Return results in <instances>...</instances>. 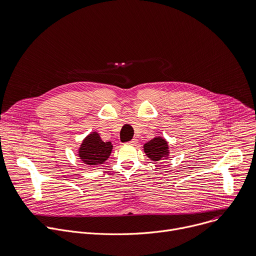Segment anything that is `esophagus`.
<instances>
[{"instance_id": "1", "label": "esophagus", "mask_w": 256, "mask_h": 256, "mask_svg": "<svg viewBox=\"0 0 256 256\" xmlns=\"http://www.w3.org/2000/svg\"><path fill=\"white\" fill-rule=\"evenodd\" d=\"M138 142V140L137 139H132V141H130V142H128V145H136V143Z\"/></svg>"}]
</instances>
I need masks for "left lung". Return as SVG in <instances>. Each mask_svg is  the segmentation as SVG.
I'll return each mask as SVG.
<instances>
[{
  "label": "left lung",
  "instance_id": "8db88e82",
  "mask_svg": "<svg viewBox=\"0 0 256 256\" xmlns=\"http://www.w3.org/2000/svg\"><path fill=\"white\" fill-rule=\"evenodd\" d=\"M146 156L152 162H158L160 160H166L168 158L170 151L166 139L162 137H156L143 146Z\"/></svg>",
  "mask_w": 256,
  "mask_h": 256
}]
</instances>
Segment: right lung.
I'll return each instance as SVG.
<instances>
[{"label": "right lung", "mask_w": 256, "mask_h": 256, "mask_svg": "<svg viewBox=\"0 0 256 256\" xmlns=\"http://www.w3.org/2000/svg\"><path fill=\"white\" fill-rule=\"evenodd\" d=\"M112 148L111 142H104L98 132H92L82 141L78 149V156L85 164L98 166L109 158Z\"/></svg>", "instance_id": "add662e5"}]
</instances>
